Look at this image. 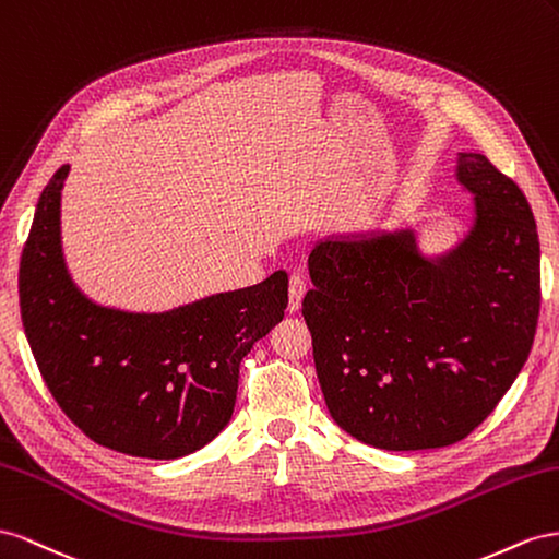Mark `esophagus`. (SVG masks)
<instances>
[{"label":"esophagus","instance_id":"obj_1","mask_svg":"<svg viewBox=\"0 0 559 559\" xmlns=\"http://www.w3.org/2000/svg\"><path fill=\"white\" fill-rule=\"evenodd\" d=\"M307 293V281L301 274H293L290 276V301H288V309L297 311L301 307V297Z\"/></svg>","mask_w":559,"mask_h":559}]
</instances>
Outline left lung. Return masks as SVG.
<instances>
[{
    "label": "left lung",
    "instance_id": "1",
    "mask_svg": "<svg viewBox=\"0 0 559 559\" xmlns=\"http://www.w3.org/2000/svg\"><path fill=\"white\" fill-rule=\"evenodd\" d=\"M475 227L440 262L412 234L318 243L301 301L325 405L391 452L448 448L480 426L527 360L540 307L538 234L522 189L461 154Z\"/></svg>",
    "mask_w": 559,
    "mask_h": 559
}]
</instances>
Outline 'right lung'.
Listing matches in <instances>:
<instances>
[{
  "label": "right lung",
  "instance_id": "add662e5",
  "mask_svg": "<svg viewBox=\"0 0 559 559\" xmlns=\"http://www.w3.org/2000/svg\"><path fill=\"white\" fill-rule=\"evenodd\" d=\"M44 187L21 254L19 297L32 356L60 409L121 454L180 459L231 419L238 370L283 321L288 274L168 313H123L74 288L60 252V189Z\"/></svg>",
  "mask_w": 559,
  "mask_h": 559
}]
</instances>
